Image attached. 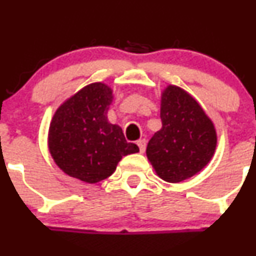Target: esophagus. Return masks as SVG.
I'll use <instances>...</instances> for the list:
<instances>
[{
  "mask_svg": "<svg viewBox=\"0 0 256 256\" xmlns=\"http://www.w3.org/2000/svg\"><path fill=\"white\" fill-rule=\"evenodd\" d=\"M138 148H140L141 154H144V150H146V140H144V138H142V140H138Z\"/></svg>",
  "mask_w": 256,
  "mask_h": 256,
  "instance_id": "esophagus-1",
  "label": "esophagus"
}]
</instances>
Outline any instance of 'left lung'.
I'll use <instances>...</instances> for the list:
<instances>
[{"mask_svg": "<svg viewBox=\"0 0 256 256\" xmlns=\"http://www.w3.org/2000/svg\"><path fill=\"white\" fill-rule=\"evenodd\" d=\"M161 130L146 148L157 176L170 183L188 180L213 157L216 131L200 102L182 88L167 85L161 94Z\"/></svg>", "mask_w": 256, "mask_h": 256, "instance_id": "8db88e82", "label": "left lung"}]
</instances>
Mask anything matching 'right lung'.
Here are the masks:
<instances>
[{
	"label": "right lung",
	"mask_w": 256,
	"mask_h": 256,
	"mask_svg": "<svg viewBox=\"0 0 256 256\" xmlns=\"http://www.w3.org/2000/svg\"><path fill=\"white\" fill-rule=\"evenodd\" d=\"M112 89L92 82L66 100L54 112L48 131V148L56 166L85 183L110 177L124 156L138 152L128 142L122 128L110 124L108 110Z\"/></svg>",
	"instance_id": "right-lung-1"
}]
</instances>
